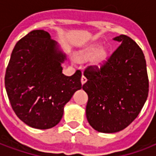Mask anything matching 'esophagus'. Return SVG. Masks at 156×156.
<instances>
[{
    "mask_svg": "<svg viewBox=\"0 0 156 156\" xmlns=\"http://www.w3.org/2000/svg\"><path fill=\"white\" fill-rule=\"evenodd\" d=\"M86 82H87V79H86V77H85L84 75H83V76H82V78H81V83H82V84L83 85V84L85 83Z\"/></svg>",
    "mask_w": 156,
    "mask_h": 156,
    "instance_id": "34e87169",
    "label": "esophagus"
}]
</instances>
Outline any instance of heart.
Here are the masks:
<instances>
[{
    "label": "heart",
    "mask_w": 156,
    "mask_h": 156,
    "mask_svg": "<svg viewBox=\"0 0 156 156\" xmlns=\"http://www.w3.org/2000/svg\"><path fill=\"white\" fill-rule=\"evenodd\" d=\"M76 60L79 62L89 61L94 68H101L107 61L108 53L105 48H101L99 44H93L85 49L75 56Z\"/></svg>",
    "instance_id": "1"
}]
</instances>
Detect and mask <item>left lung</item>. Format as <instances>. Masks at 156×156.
<instances>
[{"label": "left lung", "mask_w": 156, "mask_h": 156, "mask_svg": "<svg viewBox=\"0 0 156 156\" xmlns=\"http://www.w3.org/2000/svg\"><path fill=\"white\" fill-rule=\"evenodd\" d=\"M121 45L100 69L84 71L88 94L86 117L98 132L115 133L139 115L148 96L147 63L139 45L127 35L114 38Z\"/></svg>", "instance_id": "obj_1"}]
</instances>
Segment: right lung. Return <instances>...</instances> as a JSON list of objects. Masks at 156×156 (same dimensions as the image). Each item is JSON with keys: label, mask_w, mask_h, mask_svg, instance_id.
<instances>
[{"label": "right lung", "mask_w": 156, "mask_h": 156, "mask_svg": "<svg viewBox=\"0 0 156 156\" xmlns=\"http://www.w3.org/2000/svg\"><path fill=\"white\" fill-rule=\"evenodd\" d=\"M66 55L44 30H34L12 50L5 88L17 116L27 125L47 129L61 121L64 106L82 89V73L66 76Z\"/></svg>", "instance_id": "add662e5"}]
</instances>
